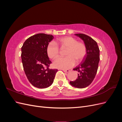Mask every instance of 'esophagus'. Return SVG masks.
I'll use <instances>...</instances> for the list:
<instances>
[{
    "label": "esophagus",
    "mask_w": 122,
    "mask_h": 122,
    "mask_svg": "<svg viewBox=\"0 0 122 122\" xmlns=\"http://www.w3.org/2000/svg\"><path fill=\"white\" fill-rule=\"evenodd\" d=\"M62 71H63L65 72H67V73L70 72V70H65V69H63V70H62Z\"/></svg>",
    "instance_id": "34e87169"
}]
</instances>
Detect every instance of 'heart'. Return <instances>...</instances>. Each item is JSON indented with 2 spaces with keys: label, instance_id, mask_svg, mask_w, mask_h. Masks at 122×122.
<instances>
[{
  "label": "heart",
  "instance_id": "obj_1",
  "mask_svg": "<svg viewBox=\"0 0 122 122\" xmlns=\"http://www.w3.org/2000/svg\"><path fill=\"white\" fill-rule=\"evenodd\" d=\"M60 45L61 48H67L66 57H59L53 62L54 67L57 68L68 69L73 67L77 63L81 61L87 53L85 44L78 42L72 36H64L57 39L56 43L50 42L47 47V53L51 59L56 58L60 53Z\"/></svg>",
  "mask_w": 122,
  "mask_h": 122
}]
</instances>
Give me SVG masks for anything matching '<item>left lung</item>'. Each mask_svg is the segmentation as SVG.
<instances>
[{"label":"left lung","mask_w":122,"mask_h":122,"mask_svg":"<svg viewBox=\"0 0 122 122\" xmlns=\"http://www.w3.org/2000/svg\"><path fill=\"white\" fill-rule=\"evenodd\" d=\"M75 35L83 41L87 53L83 61L73 69L78 72L77 78L70 83L75 87L82 88L89 86L96 75L100 61V50L97 42L90 36L83 34Z\"/></svg>","instance_id":"obj_1"}]
</instances>
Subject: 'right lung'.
I'll return each mask as SVG.
<instances>
[{
  "instance_id": "obj_1",
  "label": "right lung",
  "mask_w": 122,
  "mask_h": 122,
  "mask_svg": "<svg viewBox=\"0 0 122 122\" xmlns=\"http://www.w3.org/2000/svg\"><path fill=\"white\" fill-rule=\"evenodd\" d=\"M53 39L51 35L36 34L26 40L21 48L24 71L29 81L36 87L50 86L58 71L49 68L51 61L47 53V47Z\"/></svg>"
}]
</instances>
